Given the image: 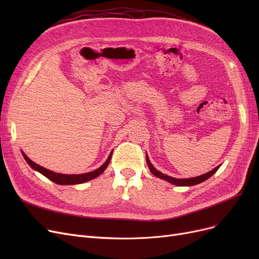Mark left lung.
Masks as SVG:
<instances>
[{"label": "left lung", "instance_id": "8db88e82", "mask_svg": "<svg viewBox=\"0 0 259 259\" xmlns=\"http://www.w3.org/2000/svg\"><path fill=\"white\" fill-rule=\"evenodd\" d=\"M146 158H147V164H148V166H149V169H150V171H151V173H152L154 176L159 177V178H161V179L166 180V182H168V183H170V184H173V185H175V186H180V187H182V186H183V187H184V186H194V185H198V184H200V183L205 182V180L208 179L210 176H213V175L216 173V170L219 168V166H221V165H219V166L215 167L214 169H211L210 171H208V173L203 174V175L198 176V177L178 179V178H174V177H170V176H167V175H164L163 173H161V171L156 170V169L153 167V165L151 164L150 160H149L148 155L146 156Z\"/></svg>", "mask_w": 259, "mask_h": 259}]
</instances>
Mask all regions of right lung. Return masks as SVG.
Returning a JSON list of instances; mask_svg holds the SVG:
<instances>
[{"label":"right lung","instance_id":"add662e5","mask_svg":"<svg viewBox=\"0 0 259 259\" xmlns=\"http://www.w3.org/2000/svg\"><path fill=\"white\" fill-rule=\"evenodd\" d=\"M23 158L27 161V163L29 165L32 167L33 169L37 170L38 173H41L42 175H44L46 178H49L52 182L56 183L58 185H77V184H83L89 182V180H92L94 178L98 177L100 174H103V171L107 168V166L109 165V163H110L111 160V155L112 152L109 155V158L107 159V161L101 165L99 168L90 171V173H85V174H79V175H66V174H59V173H55V171H52L50 169H46L44 167H42L41 165H38V164L34 163L33 161H31L28 156L21 152Z\"/></svg>","mask_w":259,"mask_h":259}]
</instances>
